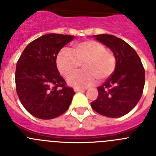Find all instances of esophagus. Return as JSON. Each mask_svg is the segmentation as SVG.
Segmentation results:
<instances>
[{"label":"esophagus","instance_id":"esophagus-1","mask_svg":"<svg viewBox=\"0 0 156 156\" xmlns=\"http://www.w3.org/2000/svg\"><path fill=\"white\" fill-rule=\"evenodd\" d=\"M85 90L83 89H80V88H74V91L75 92H81V91H84Z\"/></svg>","mask_w":156,"mask_h":156}]
</instances>
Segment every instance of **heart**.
Segmentation results:
<instances>
[{"label": "heart", "mask_w": 156, "mask_h": 156, "mask_svg": "<svg viewBox=\"0 0 156 156\" xmlns=\"http://www.w3.org/2000/svg\"><path fill=\"white\" fill-rule=\"evenodd\" d=\"M83 63V71L75 74ZM56 64L62 75L68 76L67 83L76 87L92 86L96 80H104L113 73L115 69V58L112 53L96 41H87L74 45L73 50L64 48L58 52Z\"/></svg>", "instance_id": "b5f03b06"}]
</instances>
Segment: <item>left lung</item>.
<instances>
[{
  "mask_svg": "<svg viewBox=\"0 0 156 156\" xmlns=\"http://www.w3.org/2000/svg\"><path fill=\"white\" fill-rule=\"evenodd\" d=\"M93 37L113 52L116 64L113 74L98 87V97L90 105L105 116L121 117L131 111L141 98L144 67L137 52L124 41L109 34Z\"/></svg>",
  "mask_w": 156,
  "mask_h": 156,
  "instance_id": "left-lung-1",
  "label": "left lung"
}]
</instances>
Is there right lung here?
I'll use <instances>...</instances> for the list:
<instances>
[{"label":"right lung","instance_id":"1","mask_svg":"<svg viewBox=\"0 0 156 156\" xmlns=\"http://www.w3.org/2000/svg\"><path fill=\"white\" fill-rule=\"evenodd\" d=\"M74 36L49 34L32 41L16 65L19 98L27 111L41 119L61 115L69 107L75 92L66 86L56 65L59 51Z\"/></svg>","mask_w":156,"mask_h":156}]
</instances>
